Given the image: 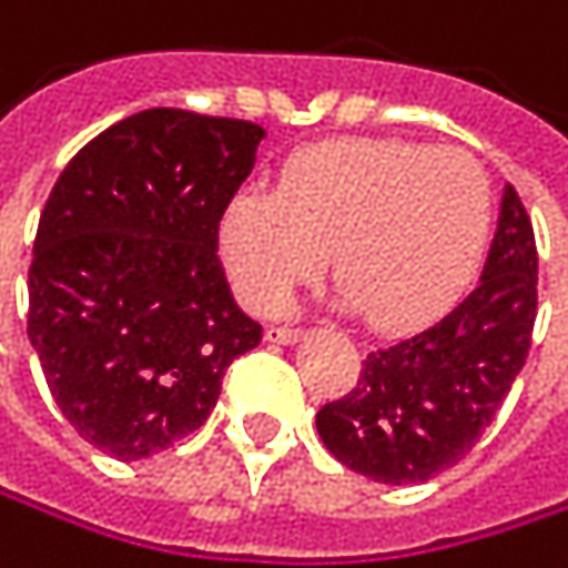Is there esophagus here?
<instances>
[{
  "label": "esophagus",
  "mask_w": 568,
  "mask_h": 568,
  "mask_svg": "<svg viewBox=\"0 0 568 568\" xmlns=\"http://www.w3.org/2000/svg\"><path fill=\"white\" fill-rule=\"evenodd\" d=\"M300 336H303L300 326H268V329H265V339H268V343H296Z\"/></svg>",
  "instance_id": "esophagus-1"
}]
</instances>
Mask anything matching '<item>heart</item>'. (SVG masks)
<instances>
[{"label":"heart","mask_w":568,"mask_h":568,"mask_svg":"<svg viewBox=\"0 0 568 568\" xmlns=\"http://www.w3.org/2000/svg\"><path fill=\"white\" fill-rule=\"evenodd\" d=\"M493 219L489 175L456 145L333 139L293 152L275 189L242 185L219 219L232 286L275 313L333 252L336 282L386 333L436 320L473 275Z\"/></svg>","instance_id":"heart-1"}]
</instances>
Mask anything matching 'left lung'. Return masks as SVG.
Masks as SVG:
<instances>
[{
    "label": "left lung",
    "mask_w": 568,
    "mask_h": 568,
    "mask_svg": "<svg viewBox=\"0 0 568 568\" xmlns=\"http://www.w3.org/2000/svg\"><path fill=\"white\" fill-rule=\"evenodd\" d=\"M539 255L529 212L506 185L479 286L436 326L373 349L356 386L316 413L326 449L376 483H426L496 419L536 326Z\"/></svg>",
    "instance_id": "left-lung-1"
}]
</instances>
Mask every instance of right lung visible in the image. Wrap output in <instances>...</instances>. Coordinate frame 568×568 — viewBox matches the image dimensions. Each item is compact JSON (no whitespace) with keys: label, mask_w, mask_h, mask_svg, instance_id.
<instances>
[{"label":"right lung","mask_w":568,"mask_h":568,"mask_svg":"<svg viewBox=\"0 0 568 568\" xmlns=\"http://www.w3.org/2000/svg\"><path fill=\"white\" fill-rule=\"evenodd\" d=\"M258 139L248 119L145 109L85 142L49 192L29 343L62 416L112 459L192 436L232 359L262 339L215 255Z\"/></svg>","instance_id":"add662e5"}]
</instances>
